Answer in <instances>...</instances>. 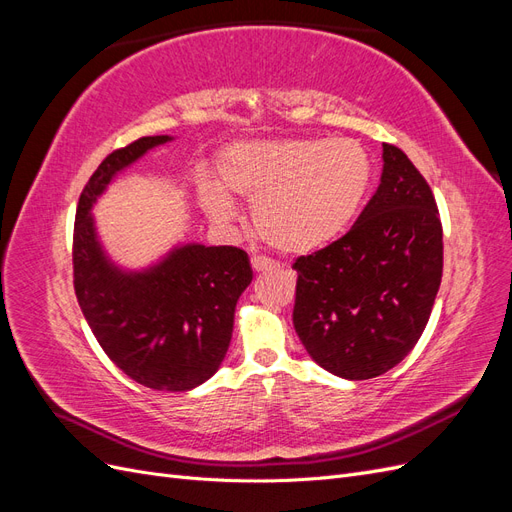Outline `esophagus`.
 Wrapping results in <instances>:
<instances>
[{"instance_id":"1","label":"esophagus","mask_w":512,"mask_h":512,"mask_svg":"<svg viewBox=\"0 0 512 512\" xmlns=\"http://www.w3.org/2000/svg\"><path fill=\"white\" fill-rule=\"evenodd\" d=\"M275 267V262L267 256H252V269L256 273H262V271H269Z\"/></svg>"}]
</instances>
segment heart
<instances>
[{
    "label": "heart",
    "mask_w": 512,
    "mask_h": 512,
    "mask_svg": "<svg viewBox=\"0 0 512 512\" xmlns=\"http://www.w3.org/2000/svg\"><path fill=\"white\" fill-rule=\"evenodd\" d=\"M371 179L367 149L350 138H280L228 147L220 156L223 185L205 179L198 192L215 222L235 218L229 191L250 200L262 239L286 254H309L344 235Z\"/></svg>",
    "instance_id": "obj_1"
}]
</instances>
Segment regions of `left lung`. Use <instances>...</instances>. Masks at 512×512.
Segmentation results:
<instances>
[{
	"mask_svg": "<svg viewBox=\"0 0 512 512\" xmlns=\"http://www.w3.org/2000/svg\"><path fill=\"white\" fill-rule=\"evenodd\" d=\"M382 177L359 220L301 256L292 322L307 354L333 376L386 374L416 346L442 280V224L423 175L382 145Z\"/></svg>",
	"mask_w": 512,
	"mask_h": 512,
	"instance_id": "obj_1",
	"label": "left lung"
}]
</instances>
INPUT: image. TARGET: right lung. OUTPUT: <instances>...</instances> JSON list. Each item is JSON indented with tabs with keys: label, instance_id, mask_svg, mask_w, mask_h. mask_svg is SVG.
Returning <instances> with one entry per match:
<instances>
[{
	"label": "right lung",
	"instance_id": "obj_1",
	"mask_svg": "<svg viewBox=\"0 0 512 512\" xmlns=\"http://www.w3.org/2000/svg\"><path fill=\"white\" fill-rule=\"evenodd\" d=\"M175 136H143L113 151L79 198L74 290L98 344L123 374L153 391H192L220 369L235 307L252 282L239 247L177 243L141 269L121 267L98 235L94 205L117 175Z\"/></svg>",
	"mask_w": 512,
	"mask_h": 512
}]
</instances>
